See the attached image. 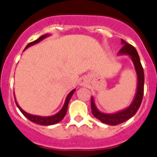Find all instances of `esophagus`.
Masks as SVG:
<instances>
[{
  "label": "esophagus",
  "instance_id": "esophagus-1",
  "mask_svg": "<svg viewBox=\"0 0 157 157\" xmlns=\"http://www.w3.org/2000/svg\"><path fill=\"white\" fill-rule=\"evenodd\" d=\"M79 85H81V86H85V85H86V81H85V79H80V81H79Z\"/></svg>",
  "mask_w": 157,
  "mask_h": 157
}]
</instances>
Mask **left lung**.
<instances>
[{"label":"left lung","instance_id":"left-lung-1","mask_svg":"<svg viewBox=\"0 0 157 157\" xmlns=\"http://www.w3.org/2000/svg\"><path fill=\"white\" fill-rule=\"evenodd\" d=\"M121 43L123 45L122 49L118 52V56H128L132 59L134 63V67L136 69V75H137V88L136 93L135 95L132 102L128 107L119 110L113 114H105L101 112L95 105L94 97H91V109L92 114L96 118L100 120L101 123L105 124L115 126L124 123L125 121L128 120L129 118L133 117L142 102L143 96H144V69L141 65L140 56L136 49L131 44H128L123 39H121Z\"/></svg>","mask_w":157,"mask_h":157}]
</instances>
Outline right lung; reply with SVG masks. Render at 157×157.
<instances>
[{
	"mask_svg": "<svg viewBox=\"0 0 157 157\" xmlns=\"http://www.w3.org/2000/svg\"><path fill=\"white\" fill-rule=\"evenodd\" d=\"M48 36H50V34H43V35H42L41 37H39L38 39H36V40H34V42H31V43H30L29 44H27V46L25 47V50L26 49V48H29V47H31V46L39 43V42L42 41L43 39H46V38ZM75 90H72V91L70 92L69 94H67V98H66L65 101H64V104H63L62 109H61L57 113V114L52 116H39V115H34V114H29V113H26V112L21 109V108L20 107V105L17 104L16 99H15V97H14V99H15V102H16L17 106L18 109H20V111L23 114V115L25 116V117H26L29 120H30L31 122H33V123H37V124L43 125V126H50V125L56 124V123H58L59 122H60V121L63 118V117L65 116L67 110V105H68V103H69V101L70 99H71V98H72V94H74Z\"/></svg>",
	"mask_w": 157,
	"mask_h": 157,
	"instance_id": "obj_1",
	"label": "right lung"
}]
</instances>
